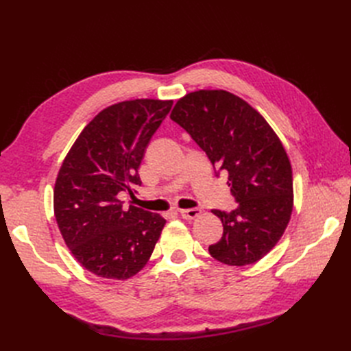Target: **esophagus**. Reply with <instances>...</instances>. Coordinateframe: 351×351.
<instances>
[{"instance_id": "esophagus-1", "label": "esophagus", "mask_w": 351, "mask_h": 351, "mask_svg": "<svg viewBox=\"0 0 351 351\" xmlns=\"http://www.w3.org/2000/svg\"><path fill=\"white\" fill-rule=\"evenodd\" d=\"M180 215H182L184 219H195L202 215V210L197 208L193 209H182L180 210Z\"/></svg>"}]
</instances>
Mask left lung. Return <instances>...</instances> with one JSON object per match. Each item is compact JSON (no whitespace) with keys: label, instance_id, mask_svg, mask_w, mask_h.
Listing matches in <instances>:
<instances>
[{"label":"left lung","instance_id":"left-lung-1","mask_svg":"<svg viewBox=\"0 0 351 351\" xmlns=\"http://www.w3.org/2000/svg\"><path fill=\"white\" fill-rule=\"evenodd\" d=\"M169 117L212 165L226 169L239 202L231 212L212 210L224 232L209 246L210 256L230 267L261 261L282 237L294 206L293 169L278 134L249 102L222 89L184 95Z\"/></svg>","mask_w":351,"mask_h":351}]
</instances>
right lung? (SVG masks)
<instances>
[{"label":"right lung","mask_w":351,"mask_h":351,"mask_svg":"<svg viewBox=\"0 0 351 351\" xmlns=\"http://www.w3.org/2000/svg\"><path fill=\"white\" fill-rule=\"evenodd\" d=\"M173 101L132 99L104 108L86 124L62 161L54 215L66 246L83 268L129 280L145 268L165 219L120 195L141 186L137 174L152 134Z\"/></svg>","instance_id":"add662e5"}]
</instances>
